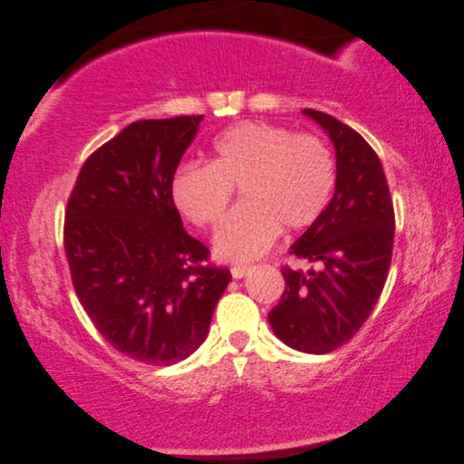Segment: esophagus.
<instances>
[{
    "instance_id": "34e87169",
    "label": "esophagus",
    "mask_w": 464,
    "mask_h": 464,
    "mask_svg": "<svg viewBox=\"0 0 464 464\" xmlns=\"http://www.w3.org/2000/svg\"><path fill=\"white\" fill-rule=\"evenodd\" d=\"M230 271H232L234 279H242V277H246L250 271H253V267H250V265H234Z\"/></svg>"
}]
</instances>
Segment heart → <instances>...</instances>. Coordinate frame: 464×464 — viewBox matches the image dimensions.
I'll return each instance as SVG.
<instances>
[{
    "instance_id": "1",
    "label": "heart",
    "mask_w": 464,
    "mask_h": 464,
    "mask_svg": "<svg viewBox=\"0 0 464 464\" xmlns=\"http://www.w3.org/2000/svg\"><path fill=\"white\" fill-rule=\"evenodd\" d=\"M209 164H185L172 177L177 209L199 227L216 226L238 188L245 203L224 219L214 246L224 261H253L282 226L304 230L323 216L335 188V160L313 133L245 121L214 141Z\"/></svg>"
}]
</instances>
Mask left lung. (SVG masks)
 <instances>
[{"mask_svg":"<svg viewBox=\"0 0 464 464\" xmlns=\"http://www.w3.org/2000/svg\"><path fill=\"white\" fill-rule=\"evenodd\" d=\"M304 115L313 117L335 146V195L290 250L318 269H282L285 290L269 323L285 345L329 353L360 331L381 298L392 259L394 209L370 143L326 112L304 109Z\"/></svg>","mask_w":464,"mask_h":464,"instance_id":"obj_1","label":"left lung"}]
</instances>
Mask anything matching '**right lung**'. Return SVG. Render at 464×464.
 <instances>
[{
	"label": "right lung",
	"mask_w": 464,
	"mask_h": 464,
	"mask_svg": "<svg viewBox=\"0 0 464 464\" xmlns=\"http://www.w3.org/2000/svg\"><path fill=\"white\" fill-rule=\"evenodd\" d=\"M203 115L146 119L88 156L65 208L72 284L98 333L129 358L170 366L208 337L230 271L188 237L170 185Z\"/></svg>",
	"instance_id": "1"
}]
</instances>
